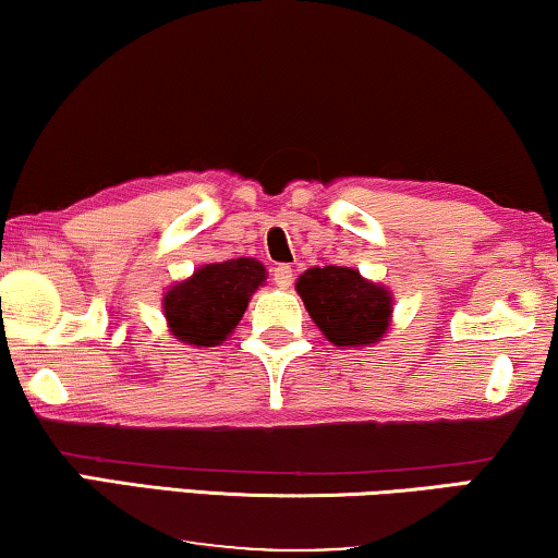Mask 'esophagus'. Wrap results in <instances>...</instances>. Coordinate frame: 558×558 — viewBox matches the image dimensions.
Here are the masks:
<instances>
[{
    "mask_svg": "<svg viewBox=\"0 0 558 558\" xmlns=\"http://www.w3.org/2000/svg\"><path fill=\"white\" fill-rule=\"evenodd\" d=\"M292 279H294V269L289 264H279L277 269H274V284L279 289L292 287Z\"/></svg>",
    "mask_w": 558,
    "mask_h": 558,
    "instance_id": "1",
    "label": "esophagus"
}]
</instances>
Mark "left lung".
Here are the masks:
<instances>
[{
    "label": "left lung",
    "mask_w": 558,
    "mask_h": 558,
    "mask_svg": "<svg viewBox=\"0 0 558 558\" xmlns=\"http://www.w3.org/2000/svg\"><path fill=\"white\" fill-rule=\"evenodd\" d=\"M296 294L325 338L338 348H368L391 325V292L350 266H312L296 279Z\"/></svg>",
    "instance_id": "left-lung-1"
}]
</instances>
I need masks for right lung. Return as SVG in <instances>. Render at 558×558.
I'll use <instances>...</instances> for the list:
<instances>
[{"label": "right lung", "instance_id": "1", "mask_svg": "<svg viewBox=\"0 0 558 558\" xmlns=\"http://www.w3.org/2000/svg\"><path fill=\"white\" fill-rule=\"evenodd\" d=\"M266 281L256 258L205 264L193 277L167 289L162 310L174 338L195 348H216L241 323L251 294Z\"/></svg>", "mask_w": 558, "mask_h": 558}]
</instances>
